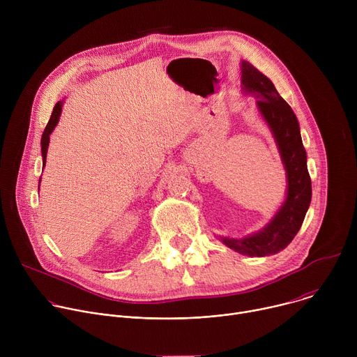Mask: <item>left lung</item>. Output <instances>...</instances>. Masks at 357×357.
I'll list each match as a JSON object with an SVG mask.
<instances>
[{
	"instance_id": "left-lung-1",
	"label": "left lung",
	"mask_w": 357,
	"mask_h": 357,
	"mask_svg": "<svg viewBox=\"0 0 357 357\" xmlns=\"http://www.w3.org/2000/svg\"><path fill=\"white\" fill-rule=\"evenodd\" d=\"M241 90L257 98L256 107L277 144L287 176V192L271 220L259 231L241 238H218L229 248L250 257H266L284 250L296 236L308 212L312 185L302 145L299 124L292 109L278 94L273 82L251 63L241 61Z\"/></svg>"
}]
</instances>
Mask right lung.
Returning <instances> with one entry per match:
<instances>
[{"label":"right lung","mask_w":357,"mask_h":357,"mask_svg":"<svg viewBox=\"0 0 357 357\" xmlns=\"http://www.w3.org/2000/svg\"><path fill=\"white\" fill-rule=\"evenodd\" d=\"M63 101H65V100L58 101V103L55 105L54 112H52V116H50V119H49V121H47V126H46L45 131H43V134H42V138H40V146H42V148H40V149H42V167H45V164H46V154H47V146H49V135L52 134V131L55 130V127H56L58 123H59V117H61V114H62ZM39 182H40V179H39Z\"/></svg>","instance_id":"add662e5"}]
</instances>
